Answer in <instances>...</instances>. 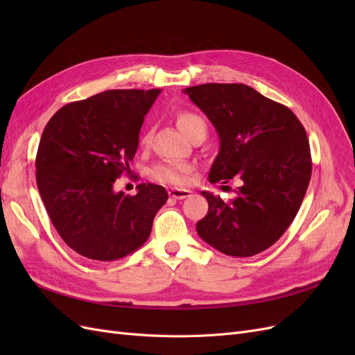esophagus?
Wrapping results in <instances>:
<instances>
[{"instance_id":"obj_1","label":"esophagus","mask_w":355,"mask_h":355,"mask_svg":"<svg viewBox=\"0 0 355 355\" xmlns=\"http://www.w3.org/2000/svg\"><path fill=\"white\" fill-rule=\"evenodd\" d=\"M168 194L171 198H176V200H182V198H188L191 197L192 192L189 189H184V188H171L168 191Z\"/></svg>"}]
</instances>
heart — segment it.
Masks as SVG:
<instances>
[{"instance_id": "b5f03b06", "label": "heart", "mask_w": 355, "mask_h": 355, "mask_svg": "<svg viewBox=\"0 0 355 355\" xmlns=\"http://www.w3.org/2000/svg\"><path fill=\"white\" fill-rule=\"evenodd\" d=\"M176 124L185 136H189L197 127H206V123L200 115L189 111H180L176 115ZM149 139H151V133L148 132L142 136L141 144L148 145ZM191 173L192 166L188 163H180V161H161L151 168V176L155 180L170 185H185L189 180Z\"/></svg>"}]
</instances>
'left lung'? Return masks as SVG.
<instances>
[{"instance_id":"1","label":"left lung","mask_w":355,"mask_h":355,"mask_svg":"<svg viewBox=\"0 0 355 355\" xmlns=\"http://www.w3.org/2000/svg\"><path fill=\"white\" fill-rule=\"evenodd\" d=\"M182 92L207 115L220 139L209 180L240 182L230 202L201 192L209 211L197 223L198 235L230 256L266 250L293 222L311 179L302 123L287 106L245 84L209 83Z\"/></svg>"}]
</instances>
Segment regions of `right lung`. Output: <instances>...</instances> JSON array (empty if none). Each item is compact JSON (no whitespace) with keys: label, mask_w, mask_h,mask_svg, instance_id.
I'll return each mask as SVG.
<instances>
[{"label":"right lung","mask_w":355,"mask_h":355,"mask_svg":"<svg viewBox=\"0 0 355 355\" xmlns=\"http://www.w3.org/2000/svg\"><path fill=\"white\" fill-rule=\"evenodd\" d=\"M161 89L106 90L71 102L50 118L35 158L40 196L51 223L72 250L115 261L149 237L167 191L137 185L136 196L114 191L130 173L139 132Z\"/></svg>","instance_id":"add662e5"}]
</instances>
